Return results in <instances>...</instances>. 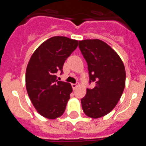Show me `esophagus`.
<instances>
[{"mask_svg": "<svg viewBox=\"0 0 146 146\" xmlns=\"http://www.w3.org/2000/svg\"><path fill=\"white\" fill-rule=\"evenodd\" d=\"M72 88L75 89L76 88H77V86H78V84H76V83H72Z\"/></svg>", "mask_w": 146, "mask_h": 146, "instance_id": "obj_1", "label": "esophagus"}]
</instances>
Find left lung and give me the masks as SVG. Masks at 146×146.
Wrapping results in <instances>:
<instances>
[{"mask_svg":"<svg viewBox=\"0 0 146 146\" xmlns=\"http://www.w3.org/2000/svg\"><path fill=\"white\" fill-rule=\"evenodd\" d=\"M79 48L87 62L89 83H95L81 99L82 110L88 117L101 118L113 110L123 94L124 65L118 54L101 40L79 41Z\"/></svg>","mask_w":146,"mask_h":146,"instance_id":"obj_1","label":"left lung"}]
</instances>
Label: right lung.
<instances>
[{"label": "right lung", "instance_id": "right-lung-1", "mask_svg": "<svg viewBox=\"0 0 146 146\" xmlns=\"http://www.w3.org/2000/svg\"><path fill=\"white\" fill-rule=\"evenodd\" d=\"M78 41L65 36L49 38L35 50L28 62L25 74L30 99L42 116L54 119L64 113L72 88L69 82L58 81L67 58L76 50Z\"/></svg>", "mask_w": 146, "mask_h": 146}]
</instances>
